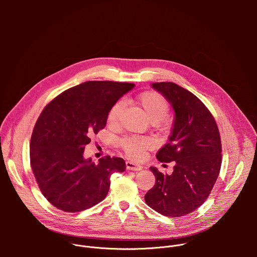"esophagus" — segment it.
Returning <instances> with one entry per match:
<instances>
[{
  "instance_id": "obj_1",
  "label": "esophagus",
  "mask_w": 257,
  "mask_h": 257,
  "mask_svg": "<svg viewBox=\"0 0 257 257\" xmlns=\"http://www.w3.org/2000/svg\"><path fill=\"white\" fill-rule=\"evenodd\" d=\"M142 166L140 165H137V164H134L132 162H126V169L127 170H130V171H140L142 170Z\"/></svg>"
}]
</instances>
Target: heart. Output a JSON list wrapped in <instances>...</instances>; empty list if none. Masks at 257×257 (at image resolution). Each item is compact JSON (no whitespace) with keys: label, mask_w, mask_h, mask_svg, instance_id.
<instances>
[{"label":"heart","mask_w":257,"mask_h":257,"mask_svg":"<svg viewBox=\"0 0 257 257\" xmlns=\"http://www.w3.org/2000/svg\"><path fill=\"white\" fill-rule=\"evenodd\" d=\"M137 104L141 107L143 113L153 123L163 120L169 111V103L166 98L158 92L146 91L139 94L136 98ZM122 109V103H116L108 113L107 121L111 125H116ZM152 141L146 137H125L120 140V146L125 154L132 160H140L144 152L150 149Z\"/></svg>","instance_id":"obj_1"}]
</instances>
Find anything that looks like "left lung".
<instances>
[{"label": "left lung", "mask_w": 257, "mask_h": 257, "mask_svg": "<svg viewBox=\"0 0 257 257\" xmlns=\"http://www.w3.org/2000/svg\"><path fill=\"white\" fill-rule=\"evenodd\" d=\"M152 87L165 96L175 113L169 142L157 159L175 166L171 175L150 168L156 184L144 199L166 216H183L198 208L214 185L222 165L221 137L212 115L193 93L173 82H156Z\"/></svg>", "instance_id": "left-lung-1"}]
</instances>
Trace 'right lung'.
Listing matches in <instances>:
<instances>
[{
	"instance_id": "obj_1",
	"label": "right lung",
	"mask_w": 257,
	"mask_h": 257,
	"mask_svg": "<svg viewBox=\"0 0 257 257\" xmlns=\"http://www.w3.org/2000/svg\"><path fill=\"white\" fill-rule=\"evenodd\" d=\"M135 84L87 81L59 94L35 123L30 140V165L39 187L55 207L76 212L103 200L109 178L122 173L121 158L105 157L98 164L85 159V145L106 124L117 100Z\"/></svg>"
}]
</instances>
